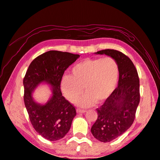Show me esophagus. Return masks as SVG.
<instances>
[{"label": "esophagus", "instance_id": "1", "mask_svg": "<svg viewBox=\"0 0 160 160\" xmlns=\"http://www.w3.org/2000/svg\"><path fill=\"white\" fill-rule=\"evenodd\" d=\"M77 111L78 113H85L86 111L84 110V109H81V108H77Z\"/></svg>", "mask_w": 160, "mask_h": 160}]
</instances>
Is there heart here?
<instances>
[{"instance_id": "obj_1", "label": "heart", "mask_w": 160, "mask_h": 160, "mask_svg": "<svg viewBox=\"0 0 160 160\" xmlns=\"http://www.w3.org/2000/svg\"><path fill=\"white\" fill-rule=\"evenodd\" d=\"M118 77L119 66L114 58H88L74 65L70 76L62 77L61 88L65 97L75 103L82 95L84 87L86 94L78 103L82 107H90L95 102L102 103L110 97Z\"/></svg>"}]
</instances>
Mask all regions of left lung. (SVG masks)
Returning <instances> with one entry per match:
<instances>
[{
  "instance_id": "obj_1",
  "label": "left lung",
  "mask_w": 160,
  "mask_h": 160,
  "mask_svg": "<svg viewBox=\"0 0 160 160\" xmlns=\"http://www.w3.org/2000/svg\"><path fill=\"white\" fill-rule=\"evenodd\" d=\"M95 53L111 56L119 66L118 86L96 109L98 118L91 128L93 137L107 143L122 135L133 123L140 101L139 78L130 58L119 51L104 49Z\"/></svg>"
}]
</instances>
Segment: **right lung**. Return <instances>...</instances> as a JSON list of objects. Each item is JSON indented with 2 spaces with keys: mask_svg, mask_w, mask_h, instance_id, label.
I'll use <instances>...</instances> for the list:
<instances>
[{
  "mask_svg": "<svg viewBox=\"0 0 160 160\" xmlns=\"http://www.w3.org/2000/svg\"><path fill=\"white\" fill-rule=\"evenodd\" d=\"M80 56L59 51H49L35 58L23 78L24 104L35 131L49 141H58L70 130L77 115L75 107L62 95L61 81L69 66ZM45 82L52 87V97L45 105L35 102L32 92Z\"/></svg>",
  "mask_w": 160,
  "mask_h": 160,
  "instance_id": "obj_1",
  "label": "right lung"
}]
</instances>
